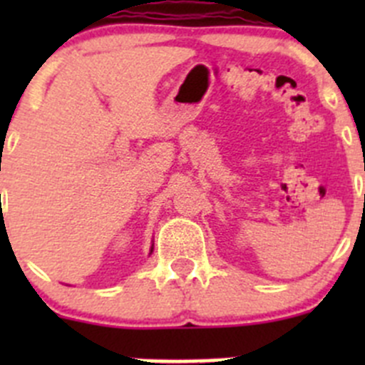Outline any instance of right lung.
<instances>
[{
    "label": "right lung",
    "mask_w": 365,
    "mask_h": 365,
    "mask_svg": "<svg viewBox=\"0 0 365 365\" xmlns=\"http://www.w3.org/2000/svg\"><path fill=\"white\" fill-rule=\"evenodd\" d=\"M152 251H153V247H152ZM152 251H150V254H152Z\"/></svg>",
    "instance_id": "add662e5"
}]
</instances>
